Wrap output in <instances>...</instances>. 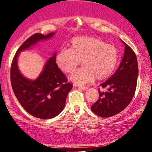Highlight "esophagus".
Wrapping results in <instances>:
<instances>
[{
  "instance_id": "esophagus-1",
  "label": "esophagus",
  "mask_w": 152,
  "mask_h": 152,
  "mask_svg": "<svg viewBox=\"0 0 152 152\" xmlns=\"http://www.w3.org/2000/svg\"><path fill=\"white\" fill-rule=\"evenodd\" d=\"M78 88H81V89H82V90L85 91V90H86L87 88H88V87H87V86H78Z\"/></svg>"
}]
</instances>
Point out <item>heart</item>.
Instances as JSON below:
<instances>
[{
	"mask_svg": "<svg viewBox=\"0 0 152 152\" xmlns=\"http://www.w3.org/2000/svg\"><path fill=\"white\" fill-rule=\"evenodd\" d=\"M83 66L71 75L74 83L83 84L109 78L118 62V51L114 46L107 44L99 38L78 36L71 41L70 48H63L56 56L59 69L71 73L79 65Z\"/></svg>",
	"mask_w": 152,
	"mask_h": 152,
	"instance_id": "b5f03b06",
	"label": "heart"
}]
</instances>
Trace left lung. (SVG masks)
Listing matches in <instances>:
<instances>
[{
  "label": "left lung",
  "instance_id": "left-lung-1",
  "mask_svg": "<svg viewBox=\"0 0 152 152\" xmlns=\"http://www.w3.org/2000/svg\"><path fill=\"white\" fill-rule=\"evenodd\" d=\"M121 64L114 74L100 85L107 91L99 89V99L91 109L101 117H111L118 114L132 102L137 88L138 62L134 50L126 43Z\"/></svg>",
  "mask_w": 152,
  "mask_h": 152
}]
</instances>
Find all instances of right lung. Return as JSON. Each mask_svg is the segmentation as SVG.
<instances>
[{
  "label": "right lung",
  "mask_w": 152,
  "mask_h": 152,
  "mask_svg": "<svg viewBox=\"0 0 152 152\" xmlns=\"http://www.w3.org/2000/svg\"><path fill=\"white\" fill-rule=\"evenodd\" d=\"M55 33L32 35L17 50L10 69L12 88L20 105L29 114L42 119L52 118L61 112L73 85L68 83L66 76L58 69L56 63V53L47 61L42 72L35 80L23 76L18 69L17 60L20 51L40 41L49 39Z\"/></svg>",
  "instance_id": "1"
}]
</instances>
